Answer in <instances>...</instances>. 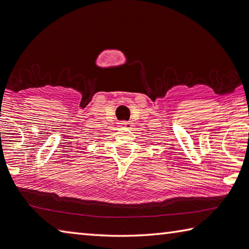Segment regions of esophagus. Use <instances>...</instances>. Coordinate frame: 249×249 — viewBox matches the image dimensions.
<instances>
[{"label":"esophagus","mask_w":249,"mask_h":249,"mask_svg":"<svg viewBox=\"0 0 249 249\" xmlns=\"http://www.w3.org/2000/svg\"><path fill=\"white\" fill-rule=\"evenodd\" d=\"M121 126H123V127H131L132 126V123H129V122H126V121H123L121 122Z\"/></svg>","instance_id":"obj_1"}]
</instances>
